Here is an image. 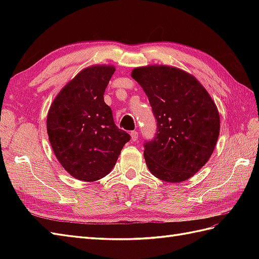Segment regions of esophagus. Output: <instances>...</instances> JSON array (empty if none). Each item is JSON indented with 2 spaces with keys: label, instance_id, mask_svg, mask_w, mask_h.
Listing matches in <instances>:
<instances>
[{
  "label": "esophagus",
  "instance_id": "1",
  "mask_svg": "<svg viewBox=\"0 0 259 259\" xmlns=\"http://www.w3.org/2000/svg\"><path fill=\"white\" fill-rule=\"evenodd\" d=\"M130 136H131V140L133 141H137V139H138V131H131L130 133Z\"/></svg>",
  "mask_w": 259,
  "mask_h": 259
}]
</instances>
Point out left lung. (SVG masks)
<instances>
[{
	"mask_svg": "<svg viewBox=\"0 0 259 259\" xmlns=\"http://www.w3.org/2000/svg\"><path fill=\"white\" fill-rule=\"evenodd\" d=\"M157 120L153 139L145 142L150 172L168 183L192 177L210 158L221 130L216 104L194 75L168 65L136 68Z\"/></svg>",
	"mask_w": 259,
	"mask_h": 259,
	"instance_id": "1",
	"label": "left lung"
}]
</instances>
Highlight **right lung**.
I'll list each match as a JSON object with an SVG mask.
<instances>
[{
    "label": "right lung",
    "mask_w": 259,
    "mask_h": 259,
    "mask_svg": "<svg viewBox=\"0 0 259 259\" xmlns=\"http://www.w3.org/2000/svg\"><path fill=\"white\" fill-rule=\"evenodd\" d=\"M112 65H93L76 74L52 102L49 140L62 167L82 181H96L114 167L129 134L115 125L103 99Z\"/></svg>",
    "instance_id": "obj_1"
}]
</instances>
